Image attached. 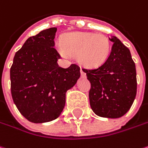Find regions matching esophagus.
Here are the masks:
<instances>
[{
	"instance_id": "1",
	"label": "esophagus",
	"mask_w": 148,
	"mask_h": 148,
	"mask_svg": "<svg viewBox=\"0 0 148 148\" xmlns=\"http://www.w3.org/2000/svg\"><path fill=\"white\" fill-rule=\"evenodd\" d=\"M80 73H81V76H82V77H85L86 74L84 73V71L83 70V69H82V68H80Z\"/></svg>"
}]
</instances>
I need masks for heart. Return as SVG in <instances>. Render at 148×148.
I'll return each mask as SVG.
<instances>
[{"label":"heart","mask_w":148,"mask_h":148,"mask_svg":"<svg viewBox=\"0 0 148 148\" xmlns=\"http://www.w3.org/2000/svg\"><path fill=\"white\" fill-rule=\"evenodd\" d=\"M58 49L64 56L77 55L81 64L88 68L99 66L108 57L111 44L102 34L74 32L64 36L58 43Z\"/></svg>","instance_id":"heart-1"}]
</instances>
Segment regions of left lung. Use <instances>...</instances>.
Instances as JSON below:
<instances>
[{
  "mask_svg": "<svg viewBox=\"0 0 148 148\" xmlns=\"http://www.w3.org/2000/svg\"><path fill=\"white\" fill-rule=\"evenodd\" d=\"M110 55L98 68L83 70L91 84L88 97L92 110L103 118L118 119L132 105L137 94V73L130 50L116 36Z\"/></svg>",
  "mask_w": 148,
  "mask_h": 148,
  "instance_id": "left-lung-1",
  "label": "left lung"
}]
</instances>
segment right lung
I'll use <instances>...</instances> for the list:
<instances>
[{
  "mask_svg": "<svg viewBox=\"0 0 148 148\" xmlns=\"http://www.w3.org/2000/svg\"><path fill=\"white\" fill-rule=\"evenodd\" d=\"M57 28L31 36L15 55L10 68V91L16 108L31 123L56 119L65 105L67 90L80 77V68L73 64L59 66L60 55L55 49Z\"/></svg>",
  "mask_w": 148,
  "mask_h": 148,
  "instance_id": "right-lung-1",
  "label": "right lung"
}]
</instances>
